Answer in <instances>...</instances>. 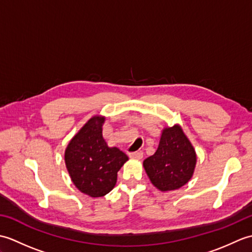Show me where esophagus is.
Listing matches in <instances>:
<instances>
[{
	"mask_svg": "<svg viewBox=\"0 0 252 252\" xmlns=\"http://www.w3.org/2000/svg\"><path fill=\"white\" fill-rule=\"evenodd\" d=\"M129 156H130V158H133V159H142L143 153L142 152H133V153L129 154Z\"/></svg>",
	"mask_w": 252,
	"mask_h": 252,
	"instance_id": "esophagus-1",
	"label": "esophagus"
}]
</instances>
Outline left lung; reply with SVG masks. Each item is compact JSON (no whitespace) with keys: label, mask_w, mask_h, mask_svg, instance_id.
I'll use <instances>...</instances> for the list:
<instances>
[{"label":"left lung","mask_w":252,"mask_h":252,"mask_svg":"<svg viewBox=\"0 0 252 252\" xmlns=\"http://www.w3.org/2000/svg\"><path fill=\"white\" fill-rule=\"evenodd\" d=\"M194 147L179 125L164 127L159 146L143 165L149 180L159 190H175L189 182L196 167Z\"/></svg>","instance_id":"1"}]
</instances>
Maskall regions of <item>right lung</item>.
Listing matches in <instances>:
<instances>
[{"mask_svg":"<svg viewBox=\"0 0 252 252\" xmlns=\"http://www.w3.org/2000/svg\"><path fill=\"white\" fill-rule=\"evenodd\" d=\"M105 117L94 116L69 142L65 162L77 189L90 197H103L114 189L117 173L129 160L118 147H109L103 137Z\"/></svg>","mask_w":252,"mask_h":252,"instance_id":"obj_1","label":"right lung"}]
</instances>
